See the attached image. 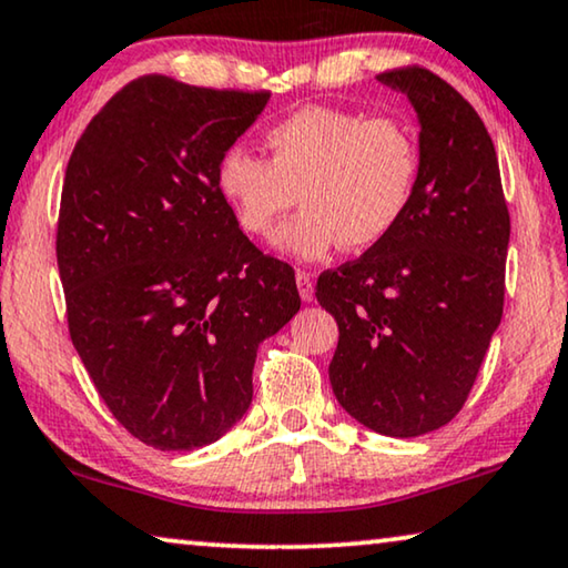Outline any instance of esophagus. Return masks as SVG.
Here are the masks:
<instances>
[{"label":"esophagus","instance_id":"34e87169","mask_svg":"<svg viewBox=\"0 0 568 568\" xmlns=\"http://www.w3.org/2000/svg\"><path fill=\"white\" fill-rule=\"evenodd\" d=\"M295 283H298L301 298L311 301L313 298V281H311V275L306 273V270H298V273H295Z\"/></svg>","mask_w":568,"mask_h":568}]
</instances>
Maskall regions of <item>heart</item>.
<instances>
[{
  "mask_svg": "<svg viewBox=\"0 0 568 568\" xmlns=\"http://www.w3.org/2000/svg\"><path fill=\"white\" fill-rule=\"evenodd\" d=\"M267 160L244 148L219 158L216 191L244 234L270 240L287 209L303 211L281 234L283 250L316 260L375 247L408 211L418 142L395 116L303 106L265 132Z\"/></svg>",
  "mask_w": 568,
  "mask_h": 568,
  "instance_id": "b5f03b06",
  "label": "heart"
}]
</instances>
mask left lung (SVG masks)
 <instances>
[{
    "label": "left lung",
    "instance_id": "1",
    "mask_svg": "<svg viewBox=\"0 0 568 568\" xmlns=\"http://www.w3.org/2000/svg\"><path fill=\"white\" fill-rule=\"evenodd\" d=\"M377 79L418 112L416 189L383 242L318 275L316 298L338 324V405L413 438L456 418L500 326L510 211L493 138L459 91L420 65Z\"/></svg>",
    "mask_w": 568,
    "mask_h": 568
}]
</instances>
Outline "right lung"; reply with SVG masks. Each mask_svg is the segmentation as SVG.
<instances>
[{
    "instance_id": "add662e5",
    "label": "right lung",
    "mask_w": 568,
    "mask_h": 568,
    "mask_svg": "<svg viewBox=\"0 0 568 568\" xmlns=\"http://www.w3.org/2000/svg\"><path fill=\"white\" fill-rule=\"evenodd\" d=\"M267 99L140 75L68 160V334L112 416L160 452L214 444L247 413L260 344L301 308L293 267L262 255L216 191L219 158Z\"/></svg>"
}]
</instances>
